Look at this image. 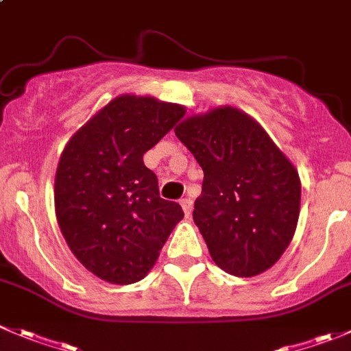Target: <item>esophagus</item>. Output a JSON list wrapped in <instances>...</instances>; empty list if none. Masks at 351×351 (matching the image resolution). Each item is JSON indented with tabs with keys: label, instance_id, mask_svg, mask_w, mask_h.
<instances>
[{
	"label": "esophagus",
	"instance_id": "obj_1",
	"mask_svg": "<svg viewBox=\"0 0 351 351\" xmlns=\"http://www.w3.org/2000/svg\"><path fill=\"white\" fill-rule=\"evenodd\" d=\"M180 204H182V209H183V213H185V216L189 217L190 214H192L193 202L190 199H182V200H180Z\"/></svg>",
	"mask_w": 351,
	"mask_h": 351
}]
</instances>
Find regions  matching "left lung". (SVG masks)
<instances>
[{"label":"left lung","mask_w":351,"mask_h":351,"mask_svg":"<svg viewBox=\"0 0 351 351\" xmlns=\"http://www.w3.org/2000/svg\"><path fill=\"white\" fill-rule=\"evenodd\" d=\"M175 134L204 171L193 221L216 266L238 278L274 266L300 213L293 165L257 121L230 106L186 118Z\"/></svg>","instance_id":"8db88e82"}]
</instances>
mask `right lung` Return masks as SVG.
<instances>
[{
    "label": "right lung",
    "mask_w": 351,
    "mask_h": 351,
    "mask_svg": "<svg viewBox=\"0 0 351 351\" xmlns=\"http://www.w3.org/2000/svg\"><path fill=\"white\" fill-rule=\"evenodd\" d=\"M178 104L120 96L90 118L64 147L54 178L61 233L75 257L114 285L141 281L183 217L182 206L159 195L144 165L183 118Z\"/></svg>",
    "instance_id": "right-lung-1"
}]
</instances>
